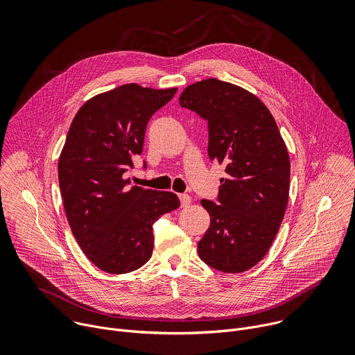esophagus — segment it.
<instances>
[{"label": "esophagus", "mask_w": 355, "mask_h": 355, "mask_svg": "<svg viewBox=\"0 0 355 355\" xmlns=\"http://www.w3.org/2000/svg\"><path fill=\"white\" fill-rule=\"evenodd\" d=\"M180 200H181V205H182V208H187V207H189V205L192 204V199H191V196H189V195H187V193H181V195H180Z\"/></svg>", "instance_id": "1"}]
</instances>
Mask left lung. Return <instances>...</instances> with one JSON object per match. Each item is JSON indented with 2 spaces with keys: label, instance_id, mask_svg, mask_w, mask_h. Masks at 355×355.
<instances>
[{
  "label": "left lung",
  "instance_id": "1",
  "mask_svg": "<svg viewBox=\"0 0 355 355\" xmlns=\"http://www.w3.org/2000/svg\"><path fill=\"white\" fill-rule=\"evenodd\" d=\"M180 105L208 121V155L226 166L219 204L202 199L211 226L198 243L209 267L239 274L270 250L289 196L291 162L277 122L263 101L247 89L207 78L188 85Z\"/></svg>",
  "mask_w": 355,
  "mask_h": 355
}]
</instances>
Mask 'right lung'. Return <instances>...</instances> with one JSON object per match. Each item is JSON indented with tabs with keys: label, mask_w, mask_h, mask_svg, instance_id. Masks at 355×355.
<instances>
[{
	"label": "right lung",
	"mask_w": 355,
	"mask_h": 355,
	"mask_svg": "<svg viewBox=\"0 0 355 355\" xmlns=\"http://www.w3.org/2000/svg\"><path fill=\"white\" fill-rule=\"evenodd\" d=\"M125 84L89 98L76 114L59 157V185L71 232L87 259L126 274L153 254L155 222L177 208L174 192L128 187L148 119L175 95Z\"/></svg>",
	"instance_id": "add662e5"
}]
</instances>
